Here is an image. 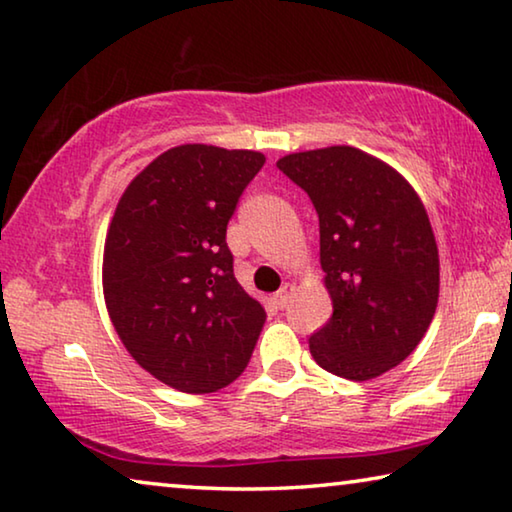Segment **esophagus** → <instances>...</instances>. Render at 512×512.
I'll return each mask as SVG.
<instances>
[{"mask_svg":"<svg viewBox=\"0 0 512 512\" xmlns=\"http://www.w3.org/2000/svg\"><path fill=\"white\" fill-rule=\"evenodd\" d=\"M294 291H296V287H294V285H291V282H285V285H282V287H280V291H278V294H275V296H273V300H275V305H278V307H280V310H282V307H287V303H289V300H291V296H294Z\"/></svg>","mask_w":512,"mask_h":512,"instance_id":"obj_1","label":"esophagus"}]
</instances>
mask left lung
Wrapping results in <instances>:
<instances>
[{
    "mask_svg": "<svg viewBox=\"0 0 512 512\" xmlns=\"http://www.w3.org/2000/svg\"><path fill=\"white\" fill-rule=\"evenodd\" d=\"M278 168L319 214L321 269L332 316L310 337L321 369L383 376L415 351L440 296V255L410 182L351 145L287 154Z\"/></svg>",
    "mask_w": 512,
    "mask_h": 512,
    "instance_id": "1",
    "label": "left lung"
}]
</instances>
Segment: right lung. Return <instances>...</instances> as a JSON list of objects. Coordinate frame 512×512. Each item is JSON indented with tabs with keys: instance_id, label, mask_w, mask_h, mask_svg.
<instances>
[{
	"instance_id": "obj_1",
	"label": "right lung",
	"mask_w": 512,
	"mask_h": 512,
	"mask_svg": "<svg viewBox=\"0 0 512 512\" xmlns=\"http://www.w3.org/2000/svg\"><path fill=\"white\" fill-rule=\"evenodd\" d=\"M255 150L186 143L134 177L113 212L104 303L129 355L186 394L237 380L266 321L234 278L225 243L241 193L264 166Z\"/></svg>"
}]
</instances>
